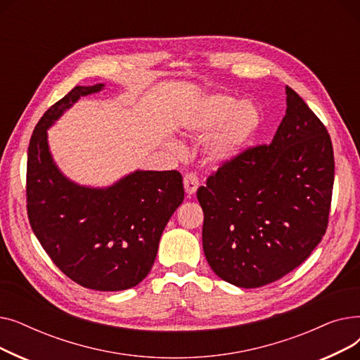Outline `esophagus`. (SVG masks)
I'll return each mask as SVG.
<instances>
[{
    "mask_svg": "<svg viewBox=\"0 0 360 360\" xmlns=\"http://www.w3.org/2000/svg\"><path fill=\"white\" fill-rule=\"evenodd\" d=\"M198 185H200V182H198L197 175H194V174H186V175L184 176V188H185V193L188 194V197H191V195L195 194Z\"/></svg>",
    "mask_w": 360,
    "mask_h": 360,
    "instance_id": "34e87169",
    "label": "esophagus"
}]
</instances>
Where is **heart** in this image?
<instances>
[{"instance_id": "obj_1", "label": "heart", "mask_w": 360, "mask_h": 360, "mask_svg": "<svg viewBox=\"0 0 360 360\" xmlns=\"http://www.w3.org/2000/svg\"><path fill=\"white\" fill-rule=\"evenodd\" d=\"M261 125V112L250 101H236L228 94L202 98L184 120V128L201 137V151L207 162L224 165L235 160L248 147Z\"/></svg>"}]
</instances>
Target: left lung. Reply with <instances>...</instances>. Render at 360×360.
<instances>
[{
	"label": "left lung",
	"instance_id": "8db88e82",
	"mask_svg": "<svg viewBox=\"0 0 360 360\" xmlns=\"http://www.w3.org/2000/svg\"><path fill=\"white\" fill-rule=\"evenodd\" d=\"M286 115L269 146L243 151L200 186L202 250L233 286H266L304 262L327 231L334 155L327 128L286 86Z\"/></svg>",
	"mask_w": 360,
	"mask_h": 360
}]
</instances>
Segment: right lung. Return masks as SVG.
I'll return each instance as SVG.
<instances>
[{
    "mask_svg": "<svg viewBox=\"0 0 360 360\" xmlns=\"http://www.w3.org/2000/svg\"><path fill=\"white\" fill-rule=\"evenodd\" d=\"M105 84L75 86L37 122L27 156V214L46 254L80 286L120 292L153 267L160 236L184 201L178 170H134L109 186L80 185L53 162L48 129Z\"/></svg>",
    "mask_w": 360,
    "mask_h": 360,
    "instance_id": "add662e5",
    "label": "right lung"
}]
</instances>
